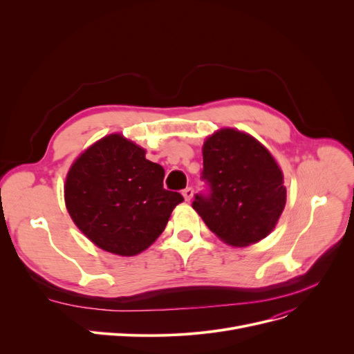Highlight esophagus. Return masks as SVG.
<instances>
[{"label": "esophagus", "instance_id": "34e87169", "mask_svg": "<svg viewBox=\"0 0 354 354\" xmlns=\"http://www.w3.org/2000/svg\"><path fill=\"white\" fill-rule=\"evenodd\" d=\"M182 195H183L185 201L189 202V201L194 198V189H192V188H187V189H183V191H182Z\"/></svg>", "mask_w": 354, "mask_h": 354}]
</instances>
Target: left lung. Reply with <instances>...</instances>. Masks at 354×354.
<instances>
[{"label": "left lung", "instance_id": "8db88e82", "mask_svg": "<svg viewBox=\"0 0 354 354\" xmlns=\"http://www.w3.org/2000/svg\"><path fill=\"white\" fill-rule=\"evenodd\" d=\"M209 196L192 207L207 227L231 247H248L270 235L280 219L287 191L280 165L250 133L222 127L202 146Z\"/></svg>", "mask_w": 354, "mask_h": 354}]
</instances>
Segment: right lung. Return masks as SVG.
Wrapping results in <instances>:
<instances>
[{"label":"right lung","instance_id":"right-lung-1","mask_svg":"<svg viewBox=\"0 0 354 354\" xmlns=\"http://www.w3.org/2000/svg\"><path fill=\"white\" fill-rule=\"evenodd\" d=\"M163 167L147 160L142 146L110 133L71 163L64 182L66 208L96 247L133 257L155 243L183 201L163 188Z\"/></svg>","mask_w":354,"mask_h":354}]
</instances>
